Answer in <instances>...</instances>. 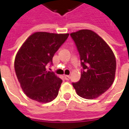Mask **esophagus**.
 Here are the masks:
<instances>
[{
  "mask_svg": "<svg viewBox=\"0 0 129 129\" xmlns=\"http://www.w3.org/2000/svg\"><path fill=\"white\" fill-rule=\"evenodd\" d=\"M64 79H65L66 80H69V79H70V75H64Z\"/></svg>",
  "mask_w": 129,
  "mask_h": 129,
  "instance_id": "34e87169",
  "label": "esophagus"
}]
</instances>
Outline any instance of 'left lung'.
<instances>
[{"label": "left lung", "mask_w": 129, "mask_h": 129, "mask_svg": "<svg viewBox=\"0 0 129 129\" xmlns=\"http://www.w3.org/2000/svg\"><path fill=\"white\" fill-rule=\"evenodd\" d=\"M70 35L83 67L80 80L72 85L79 96L96 99L114 82L116 67L114 54L107 42L92 30H80Z\"/></svg>", "instance_id": "obj_1"}]
</instances>
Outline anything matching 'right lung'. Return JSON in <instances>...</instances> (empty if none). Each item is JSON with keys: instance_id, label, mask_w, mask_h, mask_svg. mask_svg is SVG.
Instances as JSON below:
<instances>
[{"instance_id": "add662e5", "label": "right lung", "mask_w": 129, "mask_h": 129, "mask_svg": "<svg viewBox=\"0 0 129 129\" xmlns=\"http://www.w3.org/2000/svg\"><path fill=\"white\" fill-rule=\"evenodd\" d=\"M69 36L46 32H37L28 37L15 59V71L25 94L40 103L52 102L58 95L62 80L47 64L52 62L54 53Z\"/></svg>"}]
</instances>
